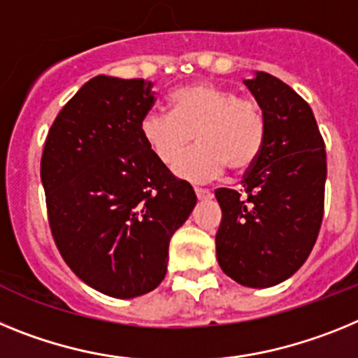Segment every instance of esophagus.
Wrapping results in <instances>:
<instances>
[{
  "label": "esophagus",
  "mask_w": 358,
  "mask_h": 358,
  "mask_svg": "<svg viewBox=\"0 0 358 358\" xmlns=\"http://www.w3.org/2000/svg\"><path fill=\"white\" fill-rule=\"evenodd\" d=\"M194 192H196L198 200H210V198H213V192H210L209 189L196 187V189H194Z\"/></svg>",
  "instance_id": "obj_1"
}]
</instances>
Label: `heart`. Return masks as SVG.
I'll return each instance as SVG.
<instances>
[{
  "label": "heart",
  "instance_id": "obj_1",
  "mask_svg": "<svg viewBox=\"0 0 358 358\" xmlns=\"http://www.w3.org/2000/svg\"><path fill=\"white\" fill-rule=\"evenodd\" d=\"M171 113L149 110L141 120V135L149 151L173 166L190 145L199 148L182 157L175 173L191 182H209L231 167L247 173L265 142V119L254 101L213 83H192L171 92Z\"/></svg>",
  "mask_w": 358,
  "mask_h": 358
}]
</instances>
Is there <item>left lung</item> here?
<instances>
[{
    "label": "left lung",
    "instance_id": "left-lung-1",
    "mask_svg": "<svg viewBox=\"0 0 358 358\" xmlns=\"http://www.w3.org/2000/svg\"><path fill=\"white\" fill-rule=\"evenodd\" d=\"M265 119V142L245 173L243 191L216 189L223 272L250 288L294 275L315 245L324 214L326 151L312 108L278 77L245 80Z\"/></svg>",
    "mask_w": 358,
    "mask_h": 358
}]
</instances>
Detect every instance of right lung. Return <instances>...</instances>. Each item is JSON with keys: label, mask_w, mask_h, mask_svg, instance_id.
<instances>
[{"label": "right lung", "mask_w": 358, "mask_h": 358, "mask_svg": "<svg viewBox=\"0 0 358 358\" xmlns=\"http://www.w3.org/2000/svg\"><path fill=\"white\" fill-rule=\"evenodd\" d=\"M144 79L97 76L59 111L41 157L52 236L77 278L133 299L166 278L169 241L196 205L141 135L155 104Z\"/></svg>", "instance_id": "add662e5"}]
</instances>
